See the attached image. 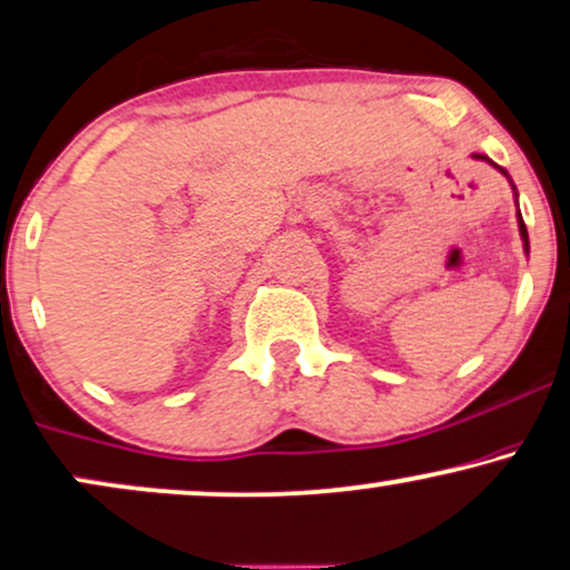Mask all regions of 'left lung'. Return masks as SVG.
I'll use <instances>...</instances> for the list:
<instances>
[{
	"label": "left lung",
	"mask_w": 570,
	"mask_h": 570,
	"mask_svg": "<svg viewBox=\"0 0 570 570\" xmlns=\"http://www.w3.org/2000/svg\"><path fill=\"white\" fill-rule=\"evenodd\" d=\"M473 157H476V160H487L489 165H494L492 160H489V157H487V155H473ZM494 168H497V170H500V173H505V170H502V168H500V165H494ZM505 176H508V173H505ZM508 181H510V176H508ZM510 186H513V181H510ZM513 191H515V186H513ZM515 197H518V191H515ZM518 232H521V239H523V249H525V252H529V234H525V223H523V218H521V210H518Z\"/></svg>",
	"instance_id": "8db88e82"
}]
</instances>
